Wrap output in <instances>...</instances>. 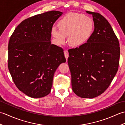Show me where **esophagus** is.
I'll list each match as a JSON object with an SVG mask.
<instances>
[{
	"label": "esophagus",
	"instance_id": "esophagus-1",
	"mask_svg": "<svg viewBox=\"0 0 125 125\" xmlns=\"http://www.w3.org/2000/svg\"><path fill=\"white\" fill-rule=\"evenodd\" d=\"M64 56L66 58V60H68V58L69 57V52L68 50H64Z\"/></svg>",
	"mask_w": 125,
	"mask_h": 125
}]
</instances>
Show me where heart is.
I'll return each instance as SVG.
<instances>
[{
    "mask_svg": "<svg viewBox=\"0 0 125 125\" xmlns=\"http://www.w3.org/2000/svg\"><path fill=\"white\" fill-rule=\"evenodd\" d=\"M59 29L52 27L51 33L58 45L65 43L66 37L73 47H80L86 43L94 31V22L92 19L83 14L71 12L60 20Z\"/></svg>",
    "mask_w": 125,
    "mask_h": 125,
    "instance_id": "obj_1",
    "label": "heart"
}]
</instances>
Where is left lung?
<instances>
[{"label":"left lung","instance_id":"obj_1","mask_svg":"<svg viewBox=\"0 0 125 125\" xmlns=\"http://www.w3.org/2000/svg\"><path fill=\"white\" fill-rule=\"evenodd\" d=\"M94 18V30L86 43L68 50V63L73 92L81 98L102 94L118 70L120 47L108 21L99 13L86 11Z\"/></svg>","mask_w":125,"mask_h":125}]
</instances>
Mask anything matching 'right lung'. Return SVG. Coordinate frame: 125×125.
<instances>
[{
  "label": "right lung",
  "mask_w": 125,
  "mask_h": 125,
  "mask_svg": "<svg viewBox=\"0 0 125 125\" xmlns=\"http://www.w3.org/2000/svg\"><path fill=\"white\" fill-rule=\"evenodd\" d=\"M63 13L52 10L26 19L10 39L9 70L18 89L30 97L48 94L55 72L66 62L63 49L50 41L52 26Z\"/></svg>",
  "instance_id": "right-lung-1"
}]
</instances>
